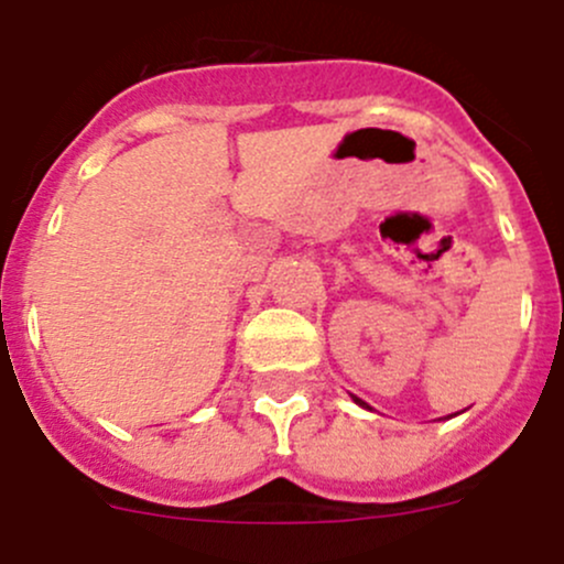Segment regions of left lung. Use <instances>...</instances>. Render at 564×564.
I'll return each mask as SVG.
<instances>
[{"label":"left lung","mask_w":564,"mask_h":564,"mask_svg":"<svg viewBox=\"0 0 564 564\" xmlns=\"http://www.w3.org/2000/svg\"><path fill=\"white\" fill-rule=\"evenodd\" d=\"M355 402H358V404H360V408H366V402H360V399H358V397H355Z\"/></svg>","instance_id":"8db88e82"}]
</instances>
